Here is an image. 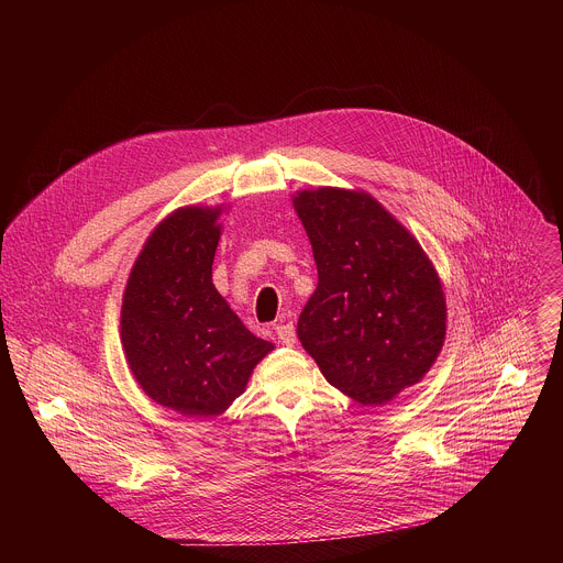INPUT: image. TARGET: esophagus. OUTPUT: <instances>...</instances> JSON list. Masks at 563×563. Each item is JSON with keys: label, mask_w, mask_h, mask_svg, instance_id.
<instances>
[{"label": "esophagus", "mask_w": 563, "mask_h": 563, "mask_svg": "<svg viewBox=\"0 0 563 563\" xmlns=\"http://www.w3.org/2000/svg\"><path fill=\"white\" fill-rule=\"evenodd\" d=\"M276 336H278V341H280L283 345H287V347H291V345L296 343V330H294L291 323L278 325V328H276Z\"/></svg>", "instance_id": "esophagus-1"}]
</instances>
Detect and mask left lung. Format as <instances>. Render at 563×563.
<instances>
[{
	"instance_id": "left-lung-1",
	"label": "left lung",
	"mask_w": 563,
	"mask_h": 563,
	"mask_svg": "<svg viewBox=\"0 0 563 563\" xmlns=\"http://www.w3.org/2000/svg\"><path fill=\"white\" fill-rule=\"evenodd\" d=\"M318 285L298 339L330 385L361 406H385L417 385L445 341V294L419 245L361 189L296 191Z\"/></svg>"
}]
</instances>
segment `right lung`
I'll return each instance as SVG.
<instances>
[{"label": "right lung", "mask_w": 563, "mask_h": 563, "mask_svg": "<svg viewBox=\"0 0 563 563\" xmlns=\"http://www.w3.org/2000/svg\"><path fill=\"white\" fill-rule=\"evenodd\" d=\"M224 209L191 205L157 222L122 298L120 341L133 378L157 406L189 419L220 417L274 350L211 283Z\"/></svg>", "instance_id": "add662e5"}]
</instances>
